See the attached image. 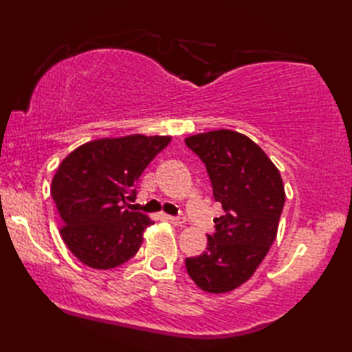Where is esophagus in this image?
I'll return each mask as SVG.
<instances>
[{
	"instance_id": "esophagus-1",
	"label": "esophagus",
	"mask_w": 352,
	"mask_h": 352,
	"mask_svg": "<svg viewBox=\"0 0 352 352\" xmlns=\"http://www.w3.org/2000/svg\"><path fill=\"white\" fill-rule=\"evenodd\" d=\"M167 219H169L170 224H174V226H183L186 222L185 216H183V214H180V216H169V217H167Z\"/></svg>"
}]
</instances>
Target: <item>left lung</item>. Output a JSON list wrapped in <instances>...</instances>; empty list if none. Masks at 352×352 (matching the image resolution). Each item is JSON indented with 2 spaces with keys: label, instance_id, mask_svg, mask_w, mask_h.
Wrapping results in <instances>:
<instances>
[{
  "label": "left lung",
  "instance_id": "obj_1",
  "mask_svg": "<svg viewBox=\"0 0 352 352\" xmlns=\"http://www.w3.org/2000/svg\"><path fill=\"white\" fill-rule=\"evenodd\" d=\"M204 161L224 214L204 254L185 260L189 277L206 293H227L249 280L277 236L285 189L274 163L241 133L214 130L185 139Z\"/></svg>",
  "mask_w": 352,
  "mask_h": 352
}]
</instances>
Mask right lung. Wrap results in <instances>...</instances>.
<instances>
[{
	"label": "right lung",
	"instance_id": "obj_1",
	"mask_svg": "<svg viewBox=\"0 0 352 352\" xmlns=\"http://www.w3.org/2000/svg\"><path fill=\"white\" fill-rule=\"evenodd\" d=\"M170 136L104 138L75 148L59 164L52 197L60 217V236L81 263L111 270L135 256L142 233L153 224L126 210L136 182Z\"/></svg>",
	"mask_w": 352,
	"mask_h": 352
}]
</instances>
